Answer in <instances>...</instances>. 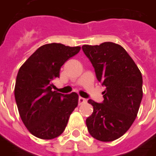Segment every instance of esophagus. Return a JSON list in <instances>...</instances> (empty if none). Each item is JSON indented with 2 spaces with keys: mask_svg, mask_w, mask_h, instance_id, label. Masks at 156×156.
<instances>
[{
  "mask_svg": "<svg viewBox=\"0 0 156 156\" xmlns=\"http://www.w3.org/2000/svg\"><path fill=\"white\" fill-rule=\"evenodd\" d=\"M87 102V100L84 99V98H82V97H79L78 98V105H83Z\"/></svg>",
  "mask_w": 156,
  "mask_h": 156,
  "instance_id": "34e87169",
  "label": "esophagus"
}]
</instances>
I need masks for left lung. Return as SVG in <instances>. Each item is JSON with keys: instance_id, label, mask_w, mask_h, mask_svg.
<instances>
[{"instance_id": "1", "label": "left lung", "mask_w": 156, "mask_h": 156, "mask_svg": "<svg viewBox=\"0 0 156 156\" xmlns=\"http://www.w3.org/2000/svg\"><path fill=\"white\" fill-rule=\"evenodd\" d=\"M82 49L93 65L98 81L105 87L104 101L93 105L86 119L90 135L102 142L122 137L130 128L143 98L141 72L122 46L112 42L100 45L84 44Z\"/></svg>"}]
</instances>
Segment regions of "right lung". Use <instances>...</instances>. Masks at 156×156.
Listing matches in <instances>:
<instances>
[{"instance_id":"add662e5","label":"right lung","mask_w":156,"mask_h":156,"mask_svg":"<svg viewBox=\"0 0 156 156\" xmlns=\"http://www.w3.org/2000/svg\"><path fill=\"white\" fill-rule=\"evenodd\" d=\"M80 49L57 43L44 44L19 68L14 89L18 112L27 129L39 139L60 136L78 106L77 93L62 94L51 89L62 66Z\"/></svg>"}]
</instances>
